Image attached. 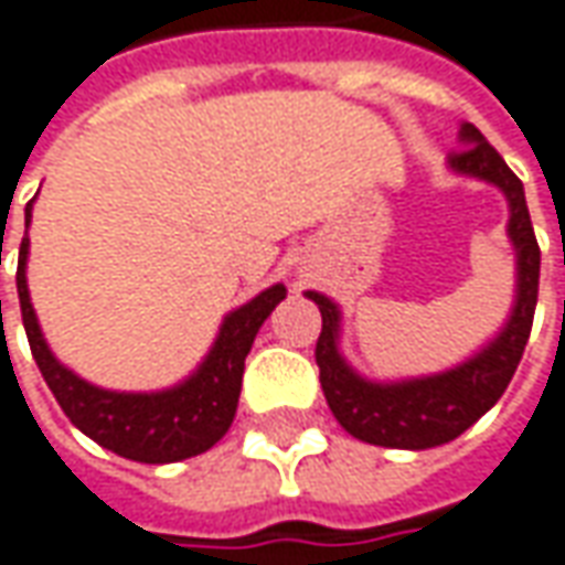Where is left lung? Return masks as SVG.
Listing matches in <instances>:
<instances>
[{
  "label": "left lung",
  "instance_id": "8db88e82",
  "mask_svg": "<svg viewBox=\"0 0 565 565\" xmlns=\"http://www.w3.org/2000/svg\"><path fill=\"white\" fill-rule=\"evenodd\" d=\"M450 166L481 181L497 184L510 200V237L519 256V290L515 309L507 328L491 347H484L476 360L462 362L444 375L399 381V384H372L360 379L338 353V306L309 290V300L319 306L321 334L316 341V362L324 399L334 418L353 438L379 447L397 450H425L459 438L472 422L494 406L515 365L525 353L532 334V319L537 306V275H541V249L535 227L529 218L525 190L510 166L500 159L484 134L476 125H462L459 149L450 152Z\"/></svg>",
  "mask_w": 565,
  "mask_h": 565
}]
</instances>
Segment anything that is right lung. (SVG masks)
Listing matches in <instances>:
<instances>
[{
    "label": "right lung",
    "mask_w": 565,
    "mask_h": 565,
    "mask_svg": "<svg viewBox=\"0 0 565 565\" xmlns=\"http://www.w3.org/2000/svg\"><path fill=\"white\" fill-rule=\"evenodd\" d=\"M24 222L30 224V203L24 209ZM28 246L30 241L24 234L18 253V300H21L30 353L58 406L65 409V416L87 438L134 462H178L205 454L215 440L224 438L237 413L246 353L256 341L263 321L284 300L287 294L284 284L268 287L256 300H249L224 319L212 353L196 369V375H190L184 384L162 394H115L77 379L50 353L30 306L28 278H24Z\"/></svg>",
    "instance_id": "obj_1"
}]
</instances>
